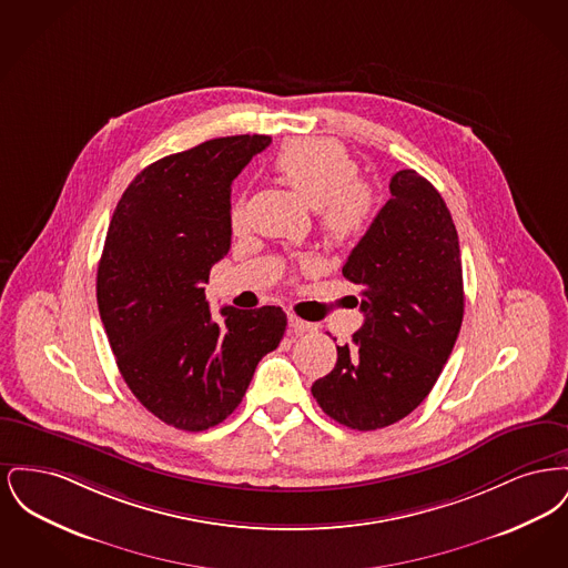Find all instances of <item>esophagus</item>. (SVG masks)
<instances>
[{"instance_id":"1","label":"esophagus","mask_w":568,"mask_h":568,"mask_svg":"<svg viewBox=\"0 0 568 568\" xmlns=\"http://www.w3.org/2000/svg\"><path fill=\"white\" fill-rule=\"evenodd\" d=\"M287 322H290V329H292L294 334H308V332L315 329V325L308 324V322H302L296 315H290Z\"/></svg>"}]
</instances>
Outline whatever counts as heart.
I'll list each match as a JSON object with an SVG mask.
<instances>
[{"mask_svg": "<svg viewBox=\"0 0 568 568\" xmlns=\"http://www.w3.org/2000/svg\"><path fill=\"white\" fill-rule=\"evenodd\" d=\"M274 170L297 195L317 209L320 225L334 243H349L371 225L377 197L375 191L359 181V163L349 151L327 138H300L281 146L274 158ZM232 227L241 230L244 209L241 202L232 209Z\"/></svg>", "mask_w": 568, "mask_h": 568, "instance_id": "b5f03b06", "label": "heart"}]
</instances>
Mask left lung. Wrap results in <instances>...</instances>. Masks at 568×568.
<instances>
[{
    "label": "left lung",
    "instance_id": "8db88e82",
    "mask_svg": "<svg viewBox=\"0 0 568 568\" xmlns=\"http://www.w3.org/2000/svg\"><path fill=\"white\" fill-rule=\"evenodd\" d=\"M389 191L343 266L362 287L364 325L311 387L325 415L362 433L424 403L464 317L458 232L445 200L415 170L396 172Z\"/></svg>",
    "mask_w": 568,
    "mask_h": 568
}]
</instances>
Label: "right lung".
<instances>
[{"mask_svg": "<svg viewBox=\"0 0 568 568\" xmlns=\"http://www.w3.org/2000/svg\"><path fill=\"white\" fill-rule=\"evenodd\" d=\"M271 135H227L146 165L121 195L98 266V308L140 405L185 433L241 405L285 334L278 306L211 313L204 283L230 251L232 181Z\"/></svg>", "mask_w": 568, "mask_h": 568, "instance_id": "obj_1", "label": "right lung"}]
</instances>
